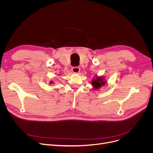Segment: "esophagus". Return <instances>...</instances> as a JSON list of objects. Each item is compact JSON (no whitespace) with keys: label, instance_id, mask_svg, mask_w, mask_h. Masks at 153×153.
I'll use <instances>...</instances> for the list:
<instances>
[{"label":"esophagus","instance_id":"esophagus-1","mask_svg":"<svg viewBox=\"0 0 153 153\" xmlns=\"http://www.w3.org/2000/svg\"><path fill=\"white\" fill-rule=\"evenodd\" d=\"M71 70H72V71L74 72V73H79V71H80V68H79V67H73V68H72V69H71Z\"/></svg>","mask_w":153,"mask_h":153}]
</instances>
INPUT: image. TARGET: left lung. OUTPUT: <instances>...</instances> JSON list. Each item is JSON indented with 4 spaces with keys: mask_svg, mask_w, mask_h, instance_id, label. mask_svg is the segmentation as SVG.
I'll list each match as a JSON object with an SVG mask.
<instances>
[{
    "mask_svg": "<svg viewBox=\"0 0 153 153\" xmlns=\"http://www.w3.org/2000/svg\"><path fill=\"white\" fill-rule=\"evenodd\" d=\"M107 83V81L102 76H96V79H94L92 81V85L94 89H99L102 86H104Z\"/></svg>",
    "mask_w": 153,
    "mask_h": 153,
    "instance_id": "left-lung-1",
    "label": "left lung"
}]
</instances>
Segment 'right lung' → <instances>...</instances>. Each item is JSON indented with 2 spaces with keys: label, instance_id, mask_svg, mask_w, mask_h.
<instances>
[{
  "label": "right lung",
  "instance_id": "obj_1",
  "mask_svg": "<svg viewBox=\"0 0 153 153\" xmlns=\"http://www.w3.org/2000/svg\"><path fill=\"white\" fill-rule=\"evenodd\" d=\"M53 81H50V84H53Z\"/></svg>",
  "mask_w": 153,
  "mask_h": 153
}]
</instances>
